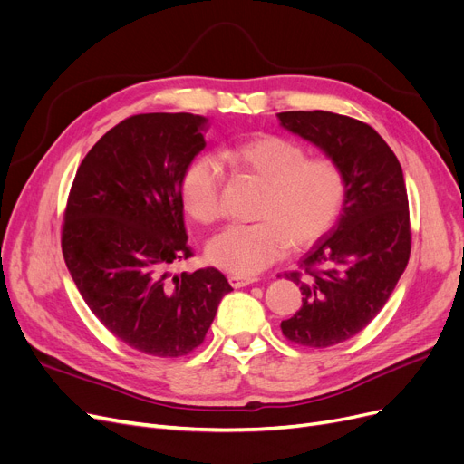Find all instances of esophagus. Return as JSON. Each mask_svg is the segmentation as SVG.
I'll use <instances>...</instances> for the list:
<instances>
[{"label":"esophagus","mask_w":464,"mask_h":464,"mask_svg":"<svg viewBox=\"0 0 464 464\" xmlns=\"http://www.w3.org/2000/svg\"><path fill=\"white\" fill-rule=\"evenodd\" d=\"M256 278H248V276H237V275H231L229 276V284L237 289V287H246L250 284H254Z\"/></svg>","instance_id":"esophagus-1"}]
</instances>
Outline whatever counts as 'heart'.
Wrapping results in <instances>:
<instances>
[{
    "mask_svg": "<svg viewBox=\"0 0 464 464\" xmlns=\"http://www.w3.org/2000/svg\"><path fill=\"white\" fill-rule=\"evenodd\" d=\"M226 160L256 177L265 191L256 224H233L207 245L212 265L237 276H254L278 261L289 245L303 248L324 237L346 203L343 167L329 158H310L301 144L263 135L227 150ZM222 165L210 156L195 158L180 182L184 210L210 226L222 216Z\"/></svg>",
    "mask_w": 464,
    "mask_h": 464,
    "instance_id": "obj_1",
    "label": "heart"
}]
</instances>
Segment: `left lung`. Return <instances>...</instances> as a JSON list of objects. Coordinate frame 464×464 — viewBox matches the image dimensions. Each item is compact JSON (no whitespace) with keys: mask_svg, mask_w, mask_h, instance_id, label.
<instances>
[{"mask_svg":"<svg viewBox=\"0 0 464 464\" xmlns=\"http://www.w3.org/2000/svg\"><path fill=\"white\" fill-rule=\"evenodd\" d=\"M280 124L322 149L343 167L348 193L336 226L285 273L303 306L282 322L291 343L329 348L367 327L404 273L410 210L401 163L364 121L327 111L280 112Z\"/></svg>","mask_w":464,"mask_h":464,"instance_id":"left-lung-1","label":"left lung"}]
</instances>
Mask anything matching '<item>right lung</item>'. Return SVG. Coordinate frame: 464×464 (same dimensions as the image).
Here are the masks:
<instances>
[{"instance_id": "1", "label": "right lung", "mask_w": 464, "mask_h": 464, "mask_svg": "<svg viewBox=\"0 0 464 464\" xmlns=\"http://www.w3.org/2000/svg\"><path fill=\"white\" fill-rule=\"evenodd\" d=\"M207 118L135 114L82 160L63 214L62 252L82 299L116 338L154 357L203 344L233 289L214 266L170 276L191 257L180 182L205 149Z\"/></svg>"}]
</instances>
